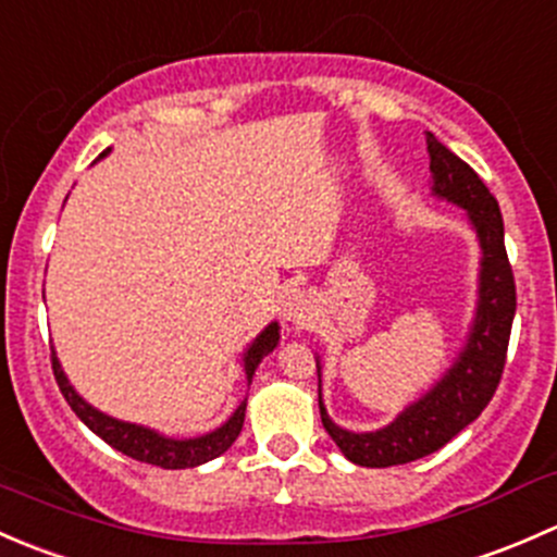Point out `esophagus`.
<instances>
[{
    "mask_svg": "<svg viewBox=\"0 0 557 557\" xmlns=\"http://www.w3.org/2000/svg\"><path fill=\"white\" fill-rule=\"evenodd\" d=\"M312 296L307 294V290L301 288H290L288 294H285V301H283V314L285 320H290V323L296 325H305L307 320L312 318Z\"/></svg>",
    "mask_w": 557,
    "mask_h": 557,
    "instance_id": "1",
    "label": "esophagus"
}]
</instances>
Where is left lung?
<instances>
[{"mask_svg":"<svg viewBox=\"0 0 557 557\" xmlns=\"http://www.w3.org/2000/svg\"><path fill=\"white\" fill-rule=\"evenodd\" d=\"M425 145H429L431 172H434V194L463 207L480 239V299H476V314L466 347L447 369L445 377L425 396L409 404L385 429L369 431V434L339 429L325 412L318 385L323 429L329 431L347 460L369 466V469H385V466L425 458L480 418L502 383L515 307H518L515 274L507 247H504V221L496 196L487 190L480 174L463 159H458L450 148H445L431 132L425 134Z\"/></svg>","mask_w":557,"mask_h":557,"instance_id":"obj_1","label":"left lung"}]
</instances>
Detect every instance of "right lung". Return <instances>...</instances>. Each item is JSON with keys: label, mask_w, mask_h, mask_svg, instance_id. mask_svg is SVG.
I'll list each match as a JSON object with an SVG mask.
<instances>
[{"label": "right lung", "mask_w": 557, "mask_h": 557, "mask_svg": "<svg viewBox=\"0 0 557 557\" xmlns=\"http://www.w3.org/2000/svg\"><path fill=\"white\" fill-rule=\"evenodd\" d=\"M110 153V148L104 150ZM102 153V156H104ZM280 342V325L277 323H269L261 334L256 336L250 347L245 350V374H247V383H252V374H256L258 363L263 361V356L277 347ZM53 361V377L59 383V391L64 393L66 404L72 407V412L88 425L97 436H102L110 447H115L117 453L128 455V458L139 460V463H150V466H161V469H194V466L207 463V460L218 458L234 445V440L239 436L245 423V407H247V398L234 409L232 418L221 425V429L210 431L205 436H196V440H170V436H161L156 431L145 429V425L137 423H123V420L110 418V414L99 412L94 409L91 404L83 401L81 396L75 393V387L70 385L66 374L61 372V363L55 358V352L50 356Z\"/></svg>", "instance_id": "1"}]
</instances>
